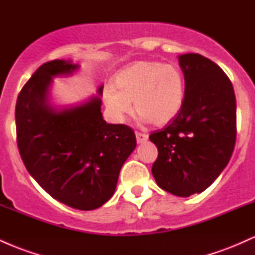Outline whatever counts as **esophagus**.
<instances>
[{
  "mask_svg": "<svg viewBox=\"0 0 255 255\" xmlns=\"http://www.w3.org/2000/svg\"><path fill=\"white\" fill-rule=\"evenodd\" d=\"M135 136H136V141L137 144H142V142H145L146 140L148 139V135L145 133H140V131H136L135 133Z\"/></svg>",
  "mask_w": 255,
  "mask_h": 255,
  "instance_id": "esophagus-1",
  "label": "esophagus"
}]
</instances>
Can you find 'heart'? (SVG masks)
I'll return each mask as SVG.
<instances>
[{
    "label": "heart",
    "instance_id": "obj_1",
    "mask_svg": "<svg viewBox=\"0 0 255 255\" xmlns=\"http://www.w3.org/2000/svg\"><path fill=\"white\" fill-rule=\"evenodd\" d=\"M115 88L104 90V102L111 115L122 121L133 110L145 121L162 126L172 121L182 109L186 81L177 66L157 61H139L120 71Z\"/></svg>",
    "mask_w": 255,
    "mask_h": 255
}]
</instances>
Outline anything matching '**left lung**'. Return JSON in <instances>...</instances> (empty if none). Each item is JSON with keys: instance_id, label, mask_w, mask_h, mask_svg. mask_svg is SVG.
<instances>
[{"instance_id": "8db88e82", "label": "left lung", "mask_w": 255, "mask_h": 255, "mask_svg": "<svg viewBox=\"0 0 255 255\" xmlns=\"http://www.w3.org/2000/svg\"><path fill=\"white\" fill-rule=\"evenodd\" d=\"M186 81L180 114L150 134L158 157L152 174L164 191L189 197L201 193L229 162L236 140L234 87L221 67L199 54L178 57Z\"/></svg>"}]
</instances>
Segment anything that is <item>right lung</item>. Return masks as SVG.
<instances>
[{"label": "right lung", "instance_id": "add662e5", "mask_svg": "<svg viewBox=\"0 0 255 255\" xmlns=\"http://www.w3.org/2000/svg\"><path fill=\"white\" fill-rule=\"evenodd\" d=\"M78 64H42L17 96L16 142L22 162L38 184L67 206L89 211L113 197L119 174L136 146L129 126L107 124L99 97L57 111L46 102L55 75L72 74ZM102 95L103 86L99 87Z\"/></svg>", "mask_w": 255, "mask_h": 255}]
</instances>
